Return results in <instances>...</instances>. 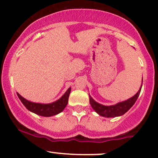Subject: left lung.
<instances>
[{
	"label": "left lung",
	"mask_w": 158,
	"mask_h": 158,
	"mask_svg": "<svg viewBox=\"0 0 158 158\" xmlns=\"http://www.w3.org/2000/svg\"><path fill=\"white\" fill-rule=\"evenodd\" d=\"M141 88H139L137 94H135L134 97H132L130 99H127V100L124 101V102H119L117 104L114 105V106H106L103 105L99 104L94 101L90 96L89 95V99L90 106L94 108V110L99 114L100 116L106 117H118V116L123 115L125 113H126L132 106H134L136 100L138 98L139 93H140Z\"/></svg>",
	"instance_id": "1"
}]
</instances>
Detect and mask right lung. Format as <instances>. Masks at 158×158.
<instances>
[{
	"label": "right lung",
	"mask_w": 158,
	"mask_h": 158,
	"mask_svg": "<svg viewBox=\"0 0 158 158\" xmlns=\"http://www.w3.org/2000/svg\"><path fill=\"white\" fill-rule=\"evenodd\" d=\"M70 90H71V88H69L60 99H58L56 102L50 103V104L32 102L21 97L19 93H17V95L20 100L21 101V102L23 103V106L26 107L29 110L38 114V115L43 116V117H51V116L56 115V114L61 113L64 109V108L68 105Z\"/></svg>",
	"instance_id": "1"
}]
</instances>
